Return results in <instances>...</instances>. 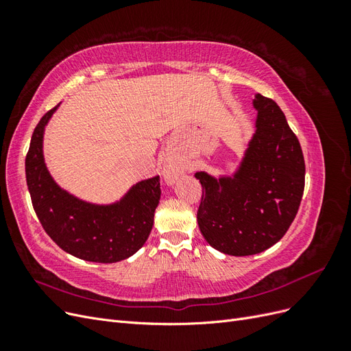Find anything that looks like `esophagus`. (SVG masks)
Returning <instances> with one entry per match:
<instances>
[{
    "instance_id": "34e87169",
    "label": "esophagus",
    "mask_w": 351,
    "mask_h": 351,
    "mask_svg": "<svg viewBox=\"0 0 351 351\" xmlns=\"http://www.w3.org/2000/svg\"><path fill=\"white\" fill-rule=\"evenodd\" d=\"M180 173H182V171H180V167H178L177 164H174V162H167V164L164 165L162 176H164V180H165V182H167L168 184L174 183L176 180L178 178Z\"/></svg>"
}]
</instances>
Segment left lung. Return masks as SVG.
Segmentation results:
<instances>
[{
  "label": "left lung",
  "instance_id": "8db88e82",
  "mask_svg": "<svg viewBox=\"0 0 351 351\" xmlns=\"http://www.w3.org/2000/svg\"><path fill=\"white\" fill-rule=\"evenodd\" d=\"M254 133L231 174L197 171V224L212 247L250 256L280 241L299 210L304 159L295 134L272 99L254 95Z\"/></svg>",
  "mask_w": 351,
  "mask_h": 351
}]
</instances>
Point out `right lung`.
<instances>
[{
	"label": "right lung",
	"instance_id": "obj_1",
	"mask_svg": "<svg viewBox=\"0 0 351 351\" xmlns=\"http://www.w3.org/2000/svg\"><path fill=\"white\" fill-rule=\"evenodd\" d=\"M58 107L42 117L26 155V182L38 219L62 250L79 259L114 263L130 258L154 227L161 197L159 177L141 180L111 204H93L62 189L44 156L45 127Z\"/></svg>",
	"mask_w": 351,
	"mask_h": 351
}]
</instances>
